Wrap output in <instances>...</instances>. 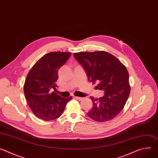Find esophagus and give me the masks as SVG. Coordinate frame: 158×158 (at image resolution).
<instances>
[{
    "label": "esophagus",
    "mask_w": 158,
    "mask_h": 158,
    "mask_svg": "<svg viewBox=\"0 0 158 158\" xmlns=\"http://www.w3.org/2000/svg\"><path fill=\"white\" fill-rule=\"evenodd\" d=\"M74 98H75V99H76L77 100H79V101H81L82 99H83V98H82L77 97V96H75V97H74Z\"/></svg>",
    "instance_id": "34e87169"
}]
</instances>
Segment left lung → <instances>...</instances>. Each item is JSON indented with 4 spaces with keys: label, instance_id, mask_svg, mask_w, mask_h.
<instances>
[{
    "label": "left lung",
    "instance_id": "8db88e82",
    "mask_svg": "<svg viewBox=\"0 0 158 158\" xmlns=\"http://www.w3.org/2000/svg\"><path fill=\"white\" fill-rule=\"evenodd\" d=\"M74 57L83 67L87 79L104 91L99 99L91 97L93 108L87 115L97 122L114 119L124 107L131 87L126 67L116 57L105 51L74 53Z\"/></svg>",
    "mask_w": 158,
    "mask_h": 158
}]
</instances>
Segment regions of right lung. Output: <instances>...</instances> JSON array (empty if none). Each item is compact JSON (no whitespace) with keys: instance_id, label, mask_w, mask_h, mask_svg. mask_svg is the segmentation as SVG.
I'll use <instances>...</instances> for the list:
<instances>
[{"instance_id":"obj_1","label":"right lung","mask_w":158,"mask_h":158,"mask_svg":"<svg viewBox=\"0 0 158 158\" xmlns=\"http://www.w3.org/2000/svg\"><path fill=\"white\" fill-rule=\"evenodd\" d=\"M71 55L70 52H49L41 57L29 72L24 91L26 99L37 118L44 121L58 118L72 99L50 92L51 89H56L59 69Z\"/></svg>"}]
</instances>
